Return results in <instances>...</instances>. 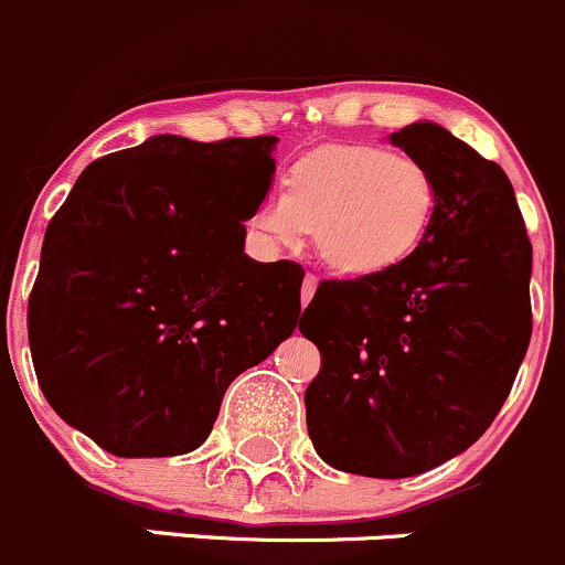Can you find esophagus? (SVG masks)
Returning <instances> with one entry per match:
<instances>
[{
  "label": "esophagus",
  "mask_w": 565,
  "mask_h": 565,
  "mask_svg": "<svg viewBox=\"0 0 565 565\" xmlns=\"http://www.w3.org/2000/svg\"><path fill=\"white\" fill-rule=\"evenodd\" d=\"M318 288V277L316 275H305V282H301V305H310V299L316 296Z\"/></svg>",
  "instance_id": "1"
}]
</instances>
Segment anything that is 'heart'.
Instances as JSON below:
<instances>
[{"label":"heart","instance_id":"obj_1","mask_svg":"<svg viewBox=\"0 0 565 565\" xmlns=\"http://www.w3.org/2000/svg\"><path fill=\"white\" fill-rule=\"evenodd\" d=\"M438 214V184L418 160L383 147H329L285 171L249 231L269 249L301 247L316 231L318 255L342 277L388 275L416 255Z\"/></svg>","mask_w":565,"mask_h":565}]
</instances>
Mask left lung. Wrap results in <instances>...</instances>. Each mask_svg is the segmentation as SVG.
<instances>
[{
	"mask_svg": "<svg viewBox=\"0 0 565 565\" xmlns=\"http://www.w3.org/2000/svg\"><path fill=\"white\" fill-rule=\"evenodd\" d=\"M388 141L427 166L438 214L413 258L318 285L301 334L321 351L307 433L331 468L405 479L495 422L531 342L533 247L498 162L435 121Z\"/></svg>",
	"mask_w": 565,
	"mask_h": 565,
	"instance_id": "8db88e82",
	"label": "left lung"
}]
</instances>
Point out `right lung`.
<instances>
[{
    "mask_svg": "<svg viewBox=\"0 0 565 565\" xmlns=\"http://www.w3.org/2000/svg\"><path fill=\"white\" fill-rule=\"evenodd\" d=\"M275 136H154L86 166L49 223L29 348L49 405L116 457L188 455L294 334L305 271L244 253Z\"/></svg>",
    "mask_w": 565,
    "mask_h": 565,
    "instance_id": "right-lung-1",
    "label": "right lung"
}]
</instances>
